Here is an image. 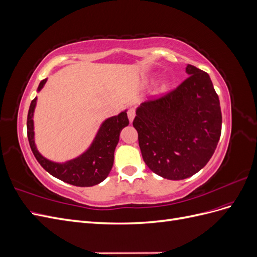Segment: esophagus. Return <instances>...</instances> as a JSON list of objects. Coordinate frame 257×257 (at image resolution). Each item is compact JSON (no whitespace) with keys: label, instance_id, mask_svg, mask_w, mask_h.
Here are the masks:
<instances>
[{"label":"esophagus","instance_id":"1","mask_svg":"<svg viewBox=\"0 0 257 257\" xmlns=\"http://www.w3.org/2000/svg\"><path fill=\"white\" fill-rule=\"evenodd\" d=\"M127 116H128L130 122H131V123L133 122V120H134V118H135V109H134V108H130L128 111H127Z\"/></svg>","mask_w":257,"mask_h":257}]
</instances>
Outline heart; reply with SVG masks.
Returning <instances> with one entry per match:
<instances>
[{"mask_svg": "<svg viewBox=\"0 0 257 257\" xmlns=\"http://www.w3.org/2000/svg\"><path fill=\"white\" fill-rule=\"evenodd\" d=\"M169 81H164L163 82L162 84H161V87H160V91H166L168 88H169Z\"/></svg>", "mask_w": 257, "mask_h": 257, "instance_id": "1", "label": "heart"}]
</instances>
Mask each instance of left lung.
Instances as JSON below:
<instances>
[{
	"label": "left lung",
	"mask_w": 257,
	"mask_h": 257,
	"mask_svg": "<svg viewBox=\"0 0 257 257\" xmlns=\"http://www.w3.org/2000/svg\"><path fill=\"white\" fill-rule=\"evenodd\" d=\"M185 72L190 77L175 91L139 105L133 121L147 166L169 180L204 168L221 136V106L211 79L193 65Z\"/></svg>",
	"instance_id": "8db88e82"
}]
</instances>
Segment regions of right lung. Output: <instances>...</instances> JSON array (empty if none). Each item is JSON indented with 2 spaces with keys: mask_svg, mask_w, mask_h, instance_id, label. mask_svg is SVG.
Masks as SVG:
<instances>
[{
  "mask_svg": "<svg viewBox=\"0 0 257 257\" xmlns=\"http://www.w3.org/2000/svg\"><path fill=\"white\" fill-rule=\"evenodd\" d=\"M46 82L47 78L40 82L37 92H41ZM36 104L37 96L31 102L29 108L27 128L31 150L42 167L51 176L76 186H93L104 181L112 168L114 150L121 131L128 125L127 110L105 119L87 150L78 157L60 163L46 159L37 150L33 120Z\"/></svg>",
  "mask_w": 257,
  "mask_h": 257,
  "instance_id": "right-lung-1",
  "label": "right lung"
}]
</instances>
